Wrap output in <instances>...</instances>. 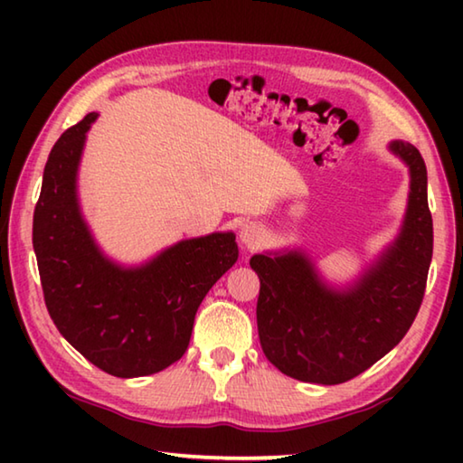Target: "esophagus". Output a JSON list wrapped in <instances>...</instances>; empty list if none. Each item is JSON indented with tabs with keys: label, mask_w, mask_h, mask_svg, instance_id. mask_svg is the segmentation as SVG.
I'll return each instance as SVG.
<instances>
[{
	"label": "esophagus",
	"mask_w": 463,
	"mask_h": 463,
	"mask_svg": "<svg viewBox=\"0 0 463 463\" xmlns=\"http://www.w3.org/2000/svg\"><path fill=\"white\" fill-rule=\"evenodd\" d=\"M263 229L260 224H255V222H247V224H242L241 226V231H239V239H241V242L245 247H249V249H253V247H257L260 245V242L263 241Z\"/></svg>",
	"instance_id": "34e87169"
}]
</instances>
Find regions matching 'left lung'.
<instances>
[{"label": "left lung", "mask_w": 463, "mask_h": 463, "mask_svg": "<svg viewBox=\"0 0 463 463\" xmlns=\"http://www.w3.org/2000/svg\"><path fill=\"white\" fill-rule=\"evenodd\" d=\"M388 148L409 167V203L398 237L357 279L331 286L302 249L250 257L261 349L289 378L323 386L355 378L402 341L420 308L433 257L427 167L411 143Z\"/></svg>", "instance_id": "obj_1"}]
</instances>
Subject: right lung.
I'll list each match as a JSON object with an SVG mask.
<instances>
[{
	"label": "right lung",
	"instance_id": "add662e5",
	"mask_svg": "<svg viewBox=\"0 0 463 463\" xmlns=\"http://www.w3.org/2000/svg\"><path fill=\"white\" fill-rule=\"evenodd\" d=\"M98 114L65 130L44 165L33 245L59 333L116 378L165 370L185 354L203 296L239 260L234 232L184 239L140 265L104 253L85 222L77 175Z\"/></svg>",
	"mask_w": 463,
	"mask_h": 463
}]
</instances>
